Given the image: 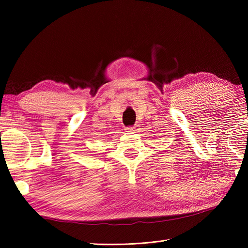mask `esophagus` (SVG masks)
Here are the masks:
<instances>
[{"mask_svg":"<svg viewBox=\"0 0 248 248\" xmlns=\"http://www.w3.org/2000/svg\"><path fill=\"white\" fill-rule=\"evenodd\" d=\"M124 130H125V132H134L135 128H133V127H128V128H125Z\"/></svg>","mask_w":248,"mask_h":248,"instance_id":"obj_1","label":"esophagus"}]
</instances>
